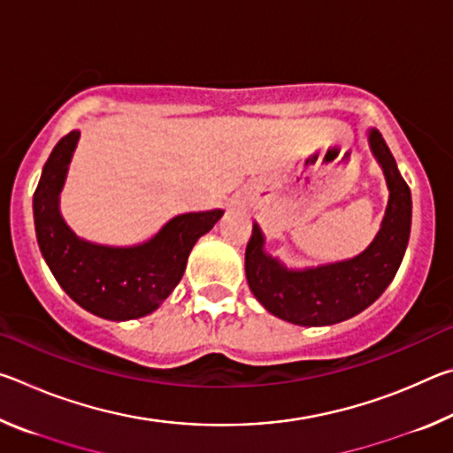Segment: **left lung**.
<instances>
[{"label":"left lung","mask_w":453,"mask_h":453,"mask_svg":"<svg viewBox=\"0 0 453 453\" xmlns=\"http://www.w3.org/2000/svg\"><path fill=\"white\" fill-rule=\"evenodd\" d=\"M372 153L381 165L389 199L373 242L362 254L305 270H288L264 251L257 224L245 248V278L264 308L296 326H332L372 305L395 278L411 229V194L378 129L367 134Z\"/></svg>","instance_id":"left-lung-1"}]
</instances>
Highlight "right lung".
Segmentation results:
<instances>
[{
	"mask_svg": "<svg viewBox=\"0 0 453 453\" xmlns=\"http://www.w3.org/2000/svg\"><path fill=\"white\" fill-rule=\"evenodd\" d=\"M78 140V129L61 137L35 188L34 221L42 256L53 278L83 310L113 321L143 318L178 286L191 248L224 211L181 213L151 240L132 248L81 240L59 213V194Z\"/></svg>",
	"mask_w": 453,
	"mask_h": 453,
	"instance_id": "1",
	"label": "right lung"
}]
</instances>
